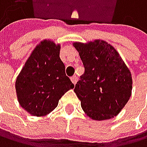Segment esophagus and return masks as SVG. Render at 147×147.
Instances as JSON below:
<instances>
[{
  "label": "esophagus",
  "instance_id": "esophagus-1",
  "mask_svg": "<svg viewBox=\"0 0 147 147\" xmlns=\"http://www.w3.org/2000/svg\"><path fill=\"white\" fill-rule=\"evenodd\" d=\"M71 81H72V83L74 84V85H76V83H77V81H78V77H76V76H73V77H71Z\"/></svg>",
  "mask_w": 147,
  "mask_h": 147
}]
</instances>
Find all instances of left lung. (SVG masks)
I'll use <instances>...</instances> for the list:
<instances>
[{
    "label": "left lung",
    "instance_id": "obj_1",
    "mask_svg": "<svg viewBox=\"0 0 147 147\" xmlns=\"http://www.w3.org/2000/svg\"><path fill=\"white\" fill-rule=\"evenodd\" d=\"M85 72L74 91L90 118L106 120L117 116L132 92V75L116 49L105 40L74 42Z\"/></svg>",
    "mask_w": 147,
    "mask_h": 147
}]
</instances>
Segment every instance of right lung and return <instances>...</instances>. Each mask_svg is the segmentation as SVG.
I'll return each instance as SVG.
<instances>
[{
    "label": "right lung",
    "instance_id": "add662e5",
    "mask_svg": "<svg viewBox=\"0 0 147 147\" xmlns=\"http://www.w3.org/2000/svg\"><path fill=\"white\" fill-rule=\"evenodd\" d=\"M59 51V44L43 40L35 47L16 78L18 101L31 116L48 115L57 107L61 96L74 88V84L66 76Z\"/></svg>",
    "mask_w": 147,
    "mask_h": 147
}]
</instances>
